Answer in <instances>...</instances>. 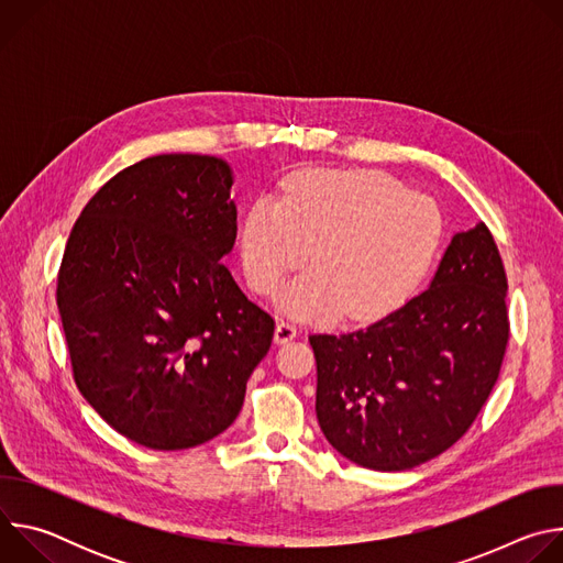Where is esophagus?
<instances>
[{
    "label": "esophagus",
    "instance_id": "34e87169",
    "mask_svg": "<svg viewBox=\"0 0 563 563\" xmlns=\"http://www.w3.org/2000/svg\"><path fill=\"white\" fill-rule=\"evenodd\" d=\"M296 334H298V330L294 323H289V320H278L276 334H274L276 343H289L291 339H296Z\"/></svg>",
    "mask_w": 563,
    "mask_h": 563
}]
</instances>
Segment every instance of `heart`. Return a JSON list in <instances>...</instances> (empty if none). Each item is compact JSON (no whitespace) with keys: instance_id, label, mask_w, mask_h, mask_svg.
Wrapping results in <instances>:
<instances>
[{"instance_id":"b5f03b06","label":"heart","mask_w":563,"mask_h":563,"mask_svg":"<svg viewBox=\"0 0 563 563\" xmlns=\"http://www.w3.org/2000/svg\"><path fill=\"white\" fill-rule=\"evenodd\" d=\"M443 238L439 205L396 178L365 169H309L283 200H254L240 229V263L252 289L274 296L311 254L313 267L283 296L300 318H378L428 276Z\"/></svg>"}]
</instances>
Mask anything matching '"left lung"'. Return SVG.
I'll use <instances>...</instances> for the list:
<instances>
[{
    "label": "left lung",
    "instance_id": "left-lung-1",
    "mask_svg": "<svg viewBox=\"0 0 563 563\" xmlns=\"http://www.w3.org/2000/svg\"><path fill=\"white\" fill-rule=\"evenodd\" d=\"M508 278L490 229L454 233L426 291L347 334H311L316 417L356 465L398 472L454 445L499 378Z\"/></svg>",
    "mask_w": 563,
    "mask_h": 563
}]
</instances>
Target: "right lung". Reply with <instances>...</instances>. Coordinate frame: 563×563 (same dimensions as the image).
Listing matches in <instances>:
<instances>
[{
  "label": "right lung",
  "instance_id": "1",
  "mask_svg": "<svg viewBox=\"0 0 563 563\" xmlns=\"http://www.w3.org/2000/svg\"><path fill=\"white\" fill-rule=\"evenodd\" d=\"M231 167L165 153L113 176L79 213L57 274L73 378L122 437L187 450L243 408L274 318L235 285Z\"/></svg>",
  "mask_w": 563,
  "mask_h": 563
}]
</instances>
